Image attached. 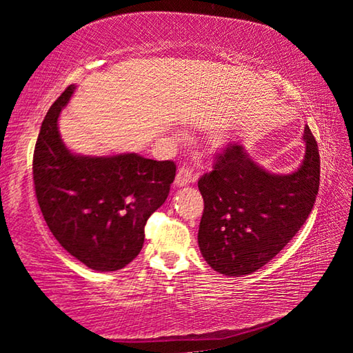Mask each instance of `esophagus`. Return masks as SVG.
Returning <instances> with one entry per match:
<instances>
[{"label":"esophagus","instance_id":"esophagus-1","mask_svg":"<svg viewBox=\"0 0 353 353\" xmlns=\"http://www.w3.org/2000/svg\"><path fill=\"white\" fill-rule=\"evenodd\" d=\"M196 181V176L193 174V171L188 166H182V168H179L177 174H176V187H187L188 183L194 182Z\"/></svg>","mask_w":353,"mask_h":353}]
</instances>
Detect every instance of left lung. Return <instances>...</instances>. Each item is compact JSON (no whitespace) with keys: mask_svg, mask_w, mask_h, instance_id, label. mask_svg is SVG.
<instances>
[{"mask_svg":"<svg viewBox=\"0 0 353 353\" xmlns=\"http://www.w3.org/2000/svg\"><path fill=\"white\" fill-rule=\"evenodd\" d=\"M305 155L290 174L255 163L241 145L216 155L198 182L204 198L198 243L205 261L224 276L252 274L282 250L312 213L319 190V149L303 130Z\"/></svg>","mask_w":353,"mask_h":353,"instance_id":"left-lung-1","label":"left lung"}]
</instances>
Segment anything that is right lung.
I'll use <instances>...</instances> for the list:
<instances>
[{
  "mask_svg": "<svg viewBox=\"0 0 353 353\" xmlns=\"http://www.w3.org/2000/svg\"><path fill=\"white\" fill-rule=\"evenodd\" d=\"M70 85L48 110L34 149V187L59 244L94 271H118L140 254L148 218L168 198L171 160L135 152L92 157L71 152L59 134Z\"/></svg>",
  "mask_w": 353,
  "mask_h": 353,
  "instance_id": "right-lung-1",
  "label": "right lung"
}]
</instances>
